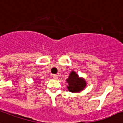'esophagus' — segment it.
Segmentation results:
<instances>
[{
  "instance_id": "34e87169",
  "label": "esophagus",
  "mask_w": 123,
  "mask_h": 123,
  "mask_svg": "<svg viewBox=\"0 0 123 123\" xmlns=\"http://www.w3.org/2000/svg\"><path fill=\"white\" fill-rule=\"evenodd\" d=\"M53 78L54 79H55V80H57V79H58V75H56V74H54L53 76Z\"/></svg>"
}]
</instances>
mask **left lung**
<instances>
[{
	"instance_id": "left-lung-1",
	"label": "left lung",
	"mask_w": 123,
	"mask_h": 123,
	"mask_svg": "<svg viewBox=\"0 0 123 123\" xmlns=\"http://www.w3.org/2000/svg\"><path fill=\"white\" fill-rule=\"evenodd\" d=\"M67 83V88L72 93H79L86 86V82L83 78L79 77L76 72L72 70L68 78L66 80Z\"/></svg>"
}]
</instances>
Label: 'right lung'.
<instances>
[{
	"label": "right lung",
	"instance_id": "add662e5",
	"mask_svg": "<svg viewBox=\"0 0 123 123\" xmlns=\"http://www.w3.org/2000/svg\"><path fill=\"white\" fill-rule=\"evenodd\" d=\"M34 81H35V83H36V82H37V81H40V80H38V79H36V80H34Z\"/></svg>",
	"mask_w": 123,
	"mask_h": 123
}]
</instances>
